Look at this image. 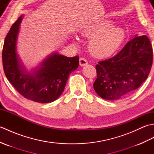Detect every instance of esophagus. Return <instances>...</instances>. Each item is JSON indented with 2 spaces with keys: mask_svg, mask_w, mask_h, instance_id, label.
Masks as SVG:
<instances>
[{
  "mask_svg": "<svg viewBox=\"0 0 154 154\" xmlns=\"http://www.w3.org/2000/svg\"><path fill=\"white\" fill-rule=\"evenodd\" d=\"M87 64H88V62L85 58L81 57L79 59V65L81 66H85V65H86Z\"/></svg>",
  "mask_w": 154,
  "mask_h": 154,
  "instance_id": "1",
  "label": "esophagus"
}]
</instances>
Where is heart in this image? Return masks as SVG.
I'll use <instances>...</instances> for the list:
<instances>
[{
	"label": "heart",
	"mask_w": 154,
	"mask_h": 154,
	"mask_svg": "<svg viewBox=\"0 0 154 154\" xmlns=\"http://www.w3.org/2000/svg\"><path fill=\"white\" fill-rule=\"evenodd\" d=\"M83 34L91 38L89 50L98 57H107L119 50L125 39L124 29L114 26L110 20H103L91 24L84 29Z\"/></svg>",
	"instance_id": "1"
}]
</instances>
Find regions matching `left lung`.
<instances>
[{
    "label": "left lung",
    "mask_w": 154,
    "mask_h": 154,
    "mask_svg": "<svg viewBox=\"0 0 154 154\" xmlns=\"http://www.w3.org/2000/svg\"><path fill=\"white\" fill-rule=\"evenodd\" d=\"M153 50L146 35L131 39L113 57L96 65L95 92L106 100H118L133 93L144 82L151 70Z\"/></svg>",
    "instance_id": "1"
}]
</instances>
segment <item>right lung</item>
<instances>
[{
    "label": "right lung",
    "mask_w": 154,
    "mask_h": 154,
    "mask_svg": "<svg viewBox=\"0 0 154 154\" xmlns=\"http://www.w3.org/2000/svg\"><path fill=\"white\" fill-rule=\"evenodd\" d=\"M20 16L5 38L2 65L6 78L24 98L34 102H53L63 92L69 75L79 66V56L68 57L54 53L42 62L41 67L28 73L21 65L16 53V42Z\"/></svg>",
    "instance_id": "right-lung-1"
}]
</instances>
